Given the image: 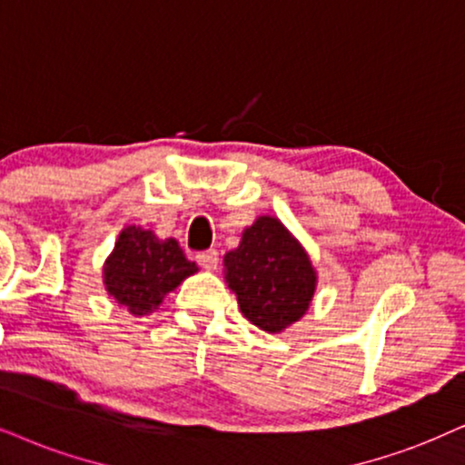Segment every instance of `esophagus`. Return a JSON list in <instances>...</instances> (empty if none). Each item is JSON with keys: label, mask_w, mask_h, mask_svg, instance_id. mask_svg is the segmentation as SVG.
Listing matches in <instances>:
<instances>
[{"label": "esophagus", "mask_w": 465, "mask_h": 465, "mask_svg": "<svg viewBox=\"0 0 465 465\" xmlns=\"http://www.w3.org/2000/svg\"><path fill=\"white\" fill-rule=\"evenodd\" d=\"M197 262L203 270H216V266H219V252L214 249L197 252Z\"/></svg>", "instance_id": "34e87169"}]
</instances>
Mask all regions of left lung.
Segmentation results:
<instances>
[{
  "label": "left lung",
  "mask_w": 465,
  "mask_h": 465,
  "mask_svg": "<svg viewBox=\"0 0 465 465\" xmlns=\"http://www.w3.org/2000/svg\"><path fill=\"white\" fill-rule=\"evenodd\" d=\"M225 283L251 324L270 334L302 320L317 290L309 252L276 216L262 214L225 252Z\"/></svg>",
  "instance_id": "1"
}]
</instances>
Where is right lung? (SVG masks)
Here are the masks:
<instances>
[{
  "label": "right lung",
  "mask_w": 465,
  "mask_h": 465,
  "mask_svg": "<svg viewBox=\"0 0 465 465\" xmlns=\"http://www.w3.org/2000/svg\"><path fill=\"white\" fill-rule=\"evenodd\" d=\"M197 270L175 238H158L152 229L126 225L104 260L103 283L117 307L143 317L154 313L164 296Z\"/></svg>",
  "instance_id": "add662e5"
}]
</instances>
